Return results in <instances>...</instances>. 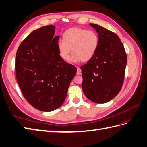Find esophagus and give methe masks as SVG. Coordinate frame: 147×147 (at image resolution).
I'll return each instance as SVG.
<instances>
[{
    "mask_svg": "<svg viewBox=\"0 0 147 147\" xmlns=\"http://www.w3.org/2000/svg\"><path fill=\"white\" fill-rule=\"evenodd\" d=\"M77 75H80V74H82V70H81V69H80V67H77Z\"/></svg>",
    "mask_w": 147,
    "mask_h": 147,
    "instance_id": "1",
    "label": "esophagus"
}]
</instances>
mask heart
Returning a JSON list of instances; mask_svg holds the SVG:
<instances>
[{"label": "heart", "instance_id": "1", "mask_svg": "<svg viewBox=\"0 0 147 147\" xmlns=\"http://www.w3.org/2000/svg\"><path fill=\"white\" fill-rule=\"evenodd\" d=\"M98 44L95 32L80 27H72L63 34V40L57 45L60 57L64 61H69L71 49L72 62H87L94 57Z\"/></svg>", "mask_w": 147, "mask_h": 147}]
</instances>
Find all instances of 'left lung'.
<instances>
[{
	"mask_svg": "<svg viewBox=\"0 0 147 147\" xmlns=\"http://www.w3.org/2000/svg\"><path fill=\"white\" fill-rule=\"evenodd\" d=\"M98 35V44L94 57L80 67L85 96L93 102L107 103L121 89L127 54L118 35L97 24H90Z\"/></svg>",
	"mask_w": 147,
	"mask_h": 147,
	"instance_id": "8db88e82",
	"label": "left lung"
}]
</instances>
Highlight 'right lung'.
I'll return each instance as SVG.
<instances>
[{
    "mask_svg": "<svg viewBox=\"0 0 147 147\" xmlns=\"http://www.w3.org/2000/svg\"><path fill=\"white\" fill-rule=\"evenodd\" d=\"M55 29L50 25L34 30L21 43L16 57V78L22 94L43 112L62 105L77 73L76 67L60 57Z\"/></svg>",
    "mask_w": 147,
    "mask_h": 147,
    "instance_id": "1",
    "label": "right lung"
}]
</instances>
